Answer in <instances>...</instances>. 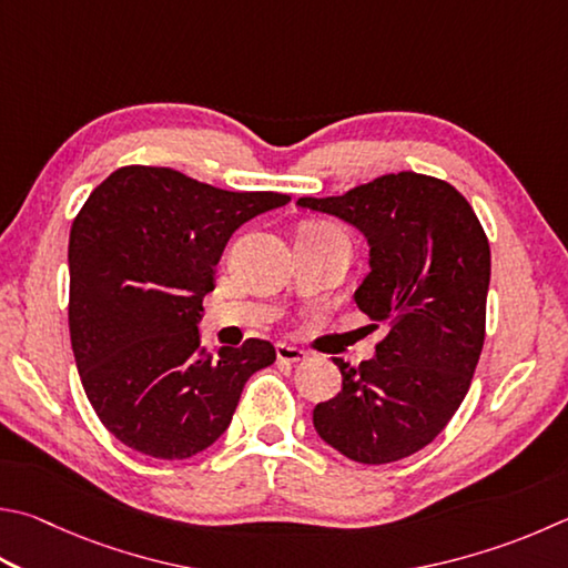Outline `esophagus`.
Here are the masks:
<instances>
[{
	"mask_svg": "<svg viewBox=\"0 0 568 568\" xmlns=\"http://www.w3.org/2000/svg\"><path fill=\"white\" fill-rule=\"evenodd\" d=\"M275 355H277V359H281V363H303V359L307 357L305 349L293 347V345H287V343H277L275 345Z\"/></svg>",
	"mask_w": 568,
	"mask_h": 568,
	"instance_id": "obj_1",
	"label": "esophagus"
}]
</instances>
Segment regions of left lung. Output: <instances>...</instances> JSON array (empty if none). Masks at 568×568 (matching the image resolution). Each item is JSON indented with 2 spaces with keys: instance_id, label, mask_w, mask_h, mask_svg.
<instances>
[{
  "instance_id": "8db88e82",
  "label": "left lung",
  "mask_w": 568,
  "mask_h": 568,
  "mask_svg": "<svg viewBox=\"0 0 568 568\" xmlns=\"http://www.w3.org/2000/svg\"><path fill=\"white\" fill-rule=\"evenodd\" d=\"M297 209L365 235L369 273L355 303L387 325L373 359L335 357L343 389L313 409L317 435L359 464L415 455L447 427L479 363L491 273L481 223L455 185L412 171Z\"/></svg>"
}]
</instances>
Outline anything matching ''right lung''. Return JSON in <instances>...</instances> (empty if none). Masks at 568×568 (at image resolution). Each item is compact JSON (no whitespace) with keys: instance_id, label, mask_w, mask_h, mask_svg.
<instances>
[{"instance_id":"right-lung-1","label":"right lung","mask_w":568,"mask_h":568,"mask_svg":"<svg viewBox=\"0 0 568 568\" xmlns=\"http://www.w3.org/2000/svg\"><path fill=\"white\" fill-rule=\"evenodd\" d=\"M291 195L233 193L173 169L126 166L97 185L69 235L71 347L113 437L156 459L209 449L275 347L201 345L203 297L231 235Z\"/></svg>"}]
</instances>
